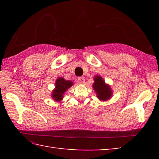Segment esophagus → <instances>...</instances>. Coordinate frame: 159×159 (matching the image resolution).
I'll use <instances>...</instances> for the list:
<instances>
[{"label":"esophagus","instance_id":"esophagus-1","mask_svg":"<svg viewBox=\"0 0 159 159\" xmlns=\"http://www.w3.org/2000/svg\"><path fill=\"white\" fill-rule=\"evenodd\" d=\"M78 83H80V84H83L85 83V78L84 77H79L78 79Z\"/></svg>","mask_w":159,"mask_h":159}]
</instances>
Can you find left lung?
I'll return each instance as SVG.
<instances>
[{"label":"left lung","instance_id":"1","mask_svg":"<svg viewBox=\"0 0 159 159\" xmlns=\"http://www.w3.org/2000/svg\"><path fill=\"white\" fill-rule=\"evenodd\" d=\"M93 88L98 94V97L101 100H107L111 96V90L109 85L105 84V82L100 76H95Z\"/></svg>","mask_w":159,"mask_h":159}]
</instances>
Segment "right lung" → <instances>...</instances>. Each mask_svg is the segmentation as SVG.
<instances>
[{"label": "right lung", "instance_id": "add662e5", "mask_svg": "<svg viewBox=\"0 0 159 159\" xmlns=\"http://www.w3.org/2000/svg\"><path fill=\"white\" fill-rule=\"evenodd\" d=\"M55 89L53 90L52 98L56 101H60L63 98V94L73 85V83L70 80H64L63 78H59L56 80Z\"/></svg>", "mask_w": 159, "mask_h": 159}]
</instances>
